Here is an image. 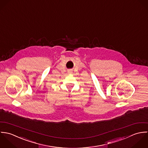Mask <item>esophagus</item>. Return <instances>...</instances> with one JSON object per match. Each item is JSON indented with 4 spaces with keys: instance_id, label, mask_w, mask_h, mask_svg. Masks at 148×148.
Masks as SVG:
<instances>
[{
    "instance_id": "1",
    "label": "esophagus",
    "mask_w": 148,
    "mask_h": 148,
    "mask_svg": "<svg viewBox=\"0 0 148 148\" xmlns=\"http://www.w3.org/2000/svg\"><path fill=\"white\" fill-rule=\"evenodd\" d=\"M71 71H70V70H69V71H68V73H71Z\"/></svg>"
}]
</instances>
